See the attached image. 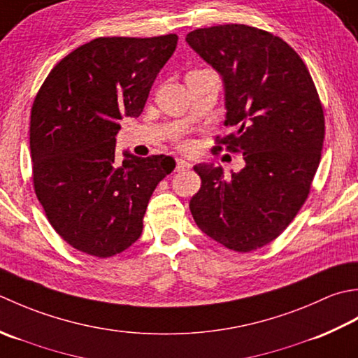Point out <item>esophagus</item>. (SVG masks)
I'll list each match as a JSON object with an SVG mask.
<instances>
[{
    "label": "esophagus",
    "mask_w": 358,
    "mask_h": 358,
    "mask_svg": "<svg viewBox=\"0 0 358 358\" xmlns=\"http://www.w3.org/2000/svg\"><path fill=\"white\" fill-rule=\"evenodd\" d=\"M192 169V164L187 162L184 159H178L176 160V171H187Z\"/></svg>",
    "instance_id": "obj_1"
}]
</instances>
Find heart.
<instances>
[{"label":"heart","instance_id":"1","mask_svg":"<svg viewBox=\"0 0 358 358\" xmlns=\"http://www.w3.org/2000/svg\"><path fill=\"white\" fill-rule=\"evenodd\" d=\"M178 147L184 151H189L193 148V142L188 141V138H180V141L178 142Z\"/></svg>","mask_w":358,"mask_h":358}]
</instances>
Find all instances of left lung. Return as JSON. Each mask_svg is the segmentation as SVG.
Returning <instances> with one entry per match:
<instances>
[{"label": "left lung", "instance_id": "left-lung-1", "mask_svg": "<svg viewBox=\"0 0 358 358\" xmlns=\"http://www.w3.org/2000/svg\"><path fill=\"white\" fill-rule=\"evenodd\" d=\"M187 43L224 80L225 125L213 150L244 156L225 176L221 166H193L201 188L189 201L194 222L230 250L272 243L310 193L322 159L324 111L301 57L286 41L245 24L196 29Z\"/></svg>", "mask_w": 358, "mask_h": 358}]
</instances>
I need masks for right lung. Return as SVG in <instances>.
Instances as JSON below:
<instances>
[{"label": "right lung", "mask_w": 358, "mask_h": 358, "mask_svg": "<svg viewBox=\"0 0 358 358\" xmlns=\"http://www.w3.org/2000/svg\"><path fill=\"white\" fill-rule=\"evenodd\" d=\"M178 35L99 36L49 72L31 111L32 179L49 224L69 245L109 258L142 235L170 156L115 159L123 115L138 117Z\"/></svg>", "instance_id": "right-lung-1"}]
</instances>
